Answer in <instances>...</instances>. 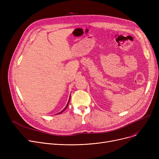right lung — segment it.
<instances>
[{
  "instance_id": "right-lung-1",
  "label": "right lung",
  "mask_w": 159,
  "mask_h": 159,
  "mask_svg": "<svg viewBox=\"0 0 159 159\" xmlns=\"http://www.w3.org/2000/svg\"><path fill=\"white\" fill-rule=\"evenodd\" d=\"M70 98H69V101H68V104H67V105L66 106V107L64 108V110H62L61 112H59V113H57V114H55V115H58V114H61V113H62L66 109V108H67V107H68V104H69V102H70Z\"/></svg>"
}]
</instances>
